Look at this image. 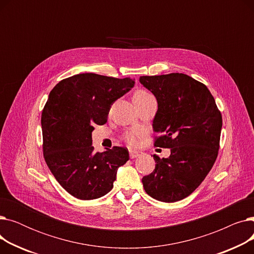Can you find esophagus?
Masks as SVG:
<instances>
[{"instance_id":"esophagus-1","label":"esophagus","mask_w":254,"mask_h":254,"mask_svg":"<svg viewBox=\"0 0 254 254\" xmlns=\"http://www.w3.org/2000/svg\"><path fill=\"white\" fill-rule=\"evenodd\" d=\"M141 155L140 151H129V157L130 158H136Z\"/></svg>"}]
</instances>
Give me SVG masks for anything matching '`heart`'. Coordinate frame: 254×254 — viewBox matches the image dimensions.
Segmentation results:
<instances>
[{
	"instance_id": "b5f03b06",
	"label": "heart",
	"mask_w": 254,
	"mask_h": 254,
	"mask_svg": "<svg viewBox=\"0 0 254 254\" xmlns=\"http://www.w3.org/2000/svg\"><path fill=\"white\" fill-rule=\"evenodd\" d=\"M154 99L151 93L145 89H138L134 96H132V100H134L136 106H140L141 104H144L149 100ZM141 136V132L137 129H132L127 132H126L124 139L129 146H137L139 143V138Z\"/></svg>"
}]
</instances>
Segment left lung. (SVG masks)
I'll use <instances>...</instances> for the list:
<instances>
[{
    "label": "left lung",
    "mask_w": 254,
    "mask_h": 254,
    "mask_svg": "<svg viewBox=\"0 0 254 254\" xmlns=\"http://www.w3.org/2000/svg\"><path fill=\"white\" fill-rule=\"evenodd\" d=\"M140 82L156 98L155 147L171 148L168 158L153 155L155 168L142 178L145 191L157 201L173 203L193 192L214 165L222 116L207 86L182 73L141 76Z\"/></svg>",
    "instance_id": "1"
}]
</instances>
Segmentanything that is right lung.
Returning a JSON list of instances; mask_svg holds the SVG:
<instances>
[{
	"mask_svg": "<svg viewBox=\"0 0 254 254\" xmlns=\"http://www.w3.org/2000/svg\"><path fill=\"white\" fill-rule=\"evenodd\" d=\"M135 81L83 73L63 79L49 93L41 125L45 162L57 181L76 198L95 199L108 193L117 169L128 161V151L114 146L95 152L93 125L106 124L111 105Z\"/></svg>",
	"mask_w": 254,
	"mask_h": 254,
	"instance_id": "add662e5",
	"label": "right lung"
}]
</instances>
